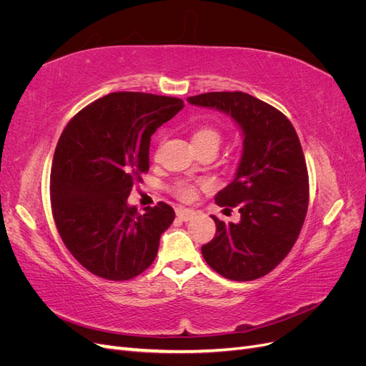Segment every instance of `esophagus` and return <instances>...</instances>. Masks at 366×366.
<instances>
[{
  "mask_svg": "<svg viewBox=\"0 0 366 366\" xmlns=\"http://www.w3.org/2000/svg\"><path fill=\"white\" fill-rule=\"evenodd\" d=\"M175 214H177V217H179L183 221L191 219L195 215V212H194L192 209H184V207H177L175 209Z\"/></svg>",
  "mask_w": 366,
  "mask_h": 366,
  "instance_id": "34e87169",
  "label": "esophagus"
}]
</instances>
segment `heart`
<instances>
[{
	"mask_svg": "<svg viewBox=\"0 0 366 366\" xmlns=\"http://www.w3.org/2000/svg\"><path fill=\"white\" fill-rule=\"evenodd\" d=\"M221 140H223V134L221 131L212 125H202L194 129L192 132V142L197 149L202 148H215L221 145ZM203 183L189 182V180H180L177 182L174 186V194L180 198L183 202H192L197 197L198 187H202Z\"/></svg>",
	"mask_w": 366,
	"mask_h": 366,
	"instance_id": "b5f03b06",
	"label": "heart"
}]
</instances>
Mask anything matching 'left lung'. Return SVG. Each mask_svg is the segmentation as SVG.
Segmentation results:
<instances>
[{
	"mask_svg": "<svg viewBox=\"0 0 366 366\" xmlns=\"http://www.w3.org/2000/svg\"><path fill=\"white\" fill-rule=\"evenodd\" d=\"M192 105L230 114L244 134L234 182L215 197L221 207H237L239 223L212 215L217 232L202 247L204 261L232 281H253L270 273L301 234L308 209V171L292 122L280 109L242 92H212L187 97Z\"/></svg>",
	"mask_w": 366,
	"mask_h": 366,
	"instance_id": "8db88e82",
	"label": "left lung"
}]
</instances>
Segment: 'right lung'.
<instances>
[{"instance_id": "add662e5", "label": "right lung", "mask_w": 366, "mask_h": 366, "mask_svg": "<svg viewBox=\"0 0 366 366\" xmlns=\"http://www.w3.org/2000/svg\"><path fill=\"white\" fill-rule=\"evenodd\" d=\"M183 107L179 97L112 93L62 131L50 172L51 214L65 247L99 278L132 280L157 257L174 209L159 202L140 215L127 198L149 171L151 136Z\"/></svg>"}]
</instances>
